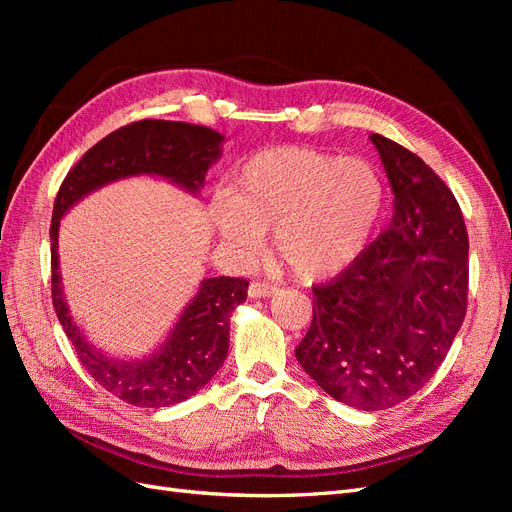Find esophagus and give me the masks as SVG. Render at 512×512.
<instances>
[{"instance_id":"obj_1","label":"esophagus","mask_w":512,"mask_h":512,"mask_svg":"<svg viewBox=\"0 0 512 512\" xmlns=\"http://www.w3.org/2000/svg\"><path fill=\"white\" fill-rule=\"evenodd\" d=\"M273 292H275V286L265 282H252L250 288H247V294H250L252 299H267Z\"/></svg>"}]
</instances>
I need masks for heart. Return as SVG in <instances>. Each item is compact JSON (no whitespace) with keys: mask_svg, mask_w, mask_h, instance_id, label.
Listing matches in <instances>:
<instances>
[{"mask_svg":"<svg viewBox=\"0 0 512 512\" xmlns=\"http://www.w3.org/2000/svg\"><path fill=\"white\" fill-rule=\"evenodd\" d=\"M384 203L376 168L361 158L299 147L262 151L230 183L213 224L239 256L273 228V250L294 275L322 280L363 252Z\"/></svg>","mask_w":512,"mask_h":512,"instance_id":"1","label":"heart"}]
</instances>
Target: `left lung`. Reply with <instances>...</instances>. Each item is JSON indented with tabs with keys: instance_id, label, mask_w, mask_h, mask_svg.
Wrapping results in <instances>:
<instances>
[{
	"instance_id": "left-lung-1",
	"label": "left lung",
	"mask_w": 512,
	"mask_h": 512,
	"mask_svg": "<svg viewBox=\"0 0 512 512\" xmlns=\"http://www.w3.org/2000/svg\"><path fill=\"white\" fill-rule=\"evenodd\" d=\"M393 220L335 280L314 286L297 361L324 393L365 412L393 408L436 374L466 318L468 230L448 185L406 147L371 134Z\"/></svg>"
}]
</instances>
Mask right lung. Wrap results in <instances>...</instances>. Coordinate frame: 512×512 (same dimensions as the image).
<instances>
[{"mask_svg":"<svg viewBox=\"0 0 512 512\" xmlns=\"http://www.w3.org/2000/svg\"><path fill=\"white\" fill-rule=\"evenodd\" d=\"M224 136L183 121L143 119L123 126L85 156L66 175L57 192L51 222V292L57 318L79 361L102 389L138 408L175 406L198 393L215 376L228 354L230 316L247 299V280L209 277L183 309L166 342L145 359H115L98 350L76 327L64 299L59 273V220L72 205L106 183L153 175L198 194L209 166L220 158Z\"/></svg>","mask_w":512,"mask_h":512,"instance_id":"add662e5","label":"right lung"}]
</instances>
